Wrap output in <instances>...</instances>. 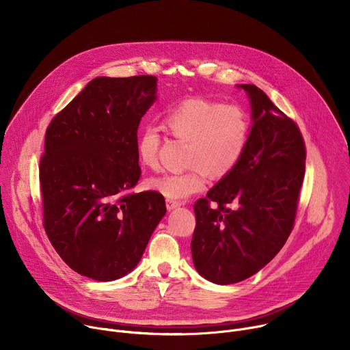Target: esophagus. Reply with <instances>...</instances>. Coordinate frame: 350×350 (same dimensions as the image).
I'll use <instances>...</instances> for the list:
<instances>
[{"instance_id":"34e87169","label":"esophagus","mask_w":350,"mask_h":350,"mask_svg":"<svg viewBox=\"0 0 350 350\" xmlns=\"http://www.w3.org/2000/svg\"><path fill=\"white\" fill-rule=\"evenodd\" d=\"M178 206H180V202L172 201V199H166V208H167V211H173V209H176Z\"/></svg>"}]
</instances>
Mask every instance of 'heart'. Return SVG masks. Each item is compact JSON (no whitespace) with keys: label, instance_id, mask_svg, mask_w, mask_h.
I'll use <instances>...</instances> for the list:
<instances>
[{"label":"heart","instance_id":"b5f03b06","mask_svg":"<svg viewBox=\"0 0 350 350\" xmlns=\"http://www.w3.org/2000/svg\"><path fill=\"white\" fill-rule=\"evenodd\" d=\"M163 127L169 135L185 141V165L181 172L148 180V185L170 199H184L201 191L206 173L220 178L239 163L251 133L246 111L237 104H221L205 96H189L167 109ZM161 129L146 124L137 137L139 161L151 169L159 166Z\"/></svg>","mask_w":350,"mask_h":350}]
</instances>
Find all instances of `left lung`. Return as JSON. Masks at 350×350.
<instances>
[{
	"instance_id": "8db88e82",
	"label": "left lung",
	"mask_w": 350,
	"mask_h": 350,
	"mask_svg": "<svg viewBox=\"0 0 350 350\" xmlns=\"http://www.w3.org/2000/svg\"><path fill=\"white\" fill-rule=\"evenodd\" d=\"M254 126L237 167L193 205L191 252L204 278L221 285L265 267L293 230L305 178L306 145L297 124L254 84Z\"/></svg>"
}]
</instances>
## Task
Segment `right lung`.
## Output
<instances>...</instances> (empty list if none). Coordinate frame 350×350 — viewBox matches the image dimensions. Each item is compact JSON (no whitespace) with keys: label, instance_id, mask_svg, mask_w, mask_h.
<instances>
[{"label":"right lung","instance_id":"obj_1","mask_svg":"<svg viewBox=\"0 0 350 350\" xmlns=\"http://www.w3.org/2000/svg\"><path fill=\"white\" fill-rule=\"evenodd\" d=\"M157 80L96 77L45 131L42 226L62 260L95 281L130 273L166 213L161 192L133 191L141 176L137 130Z\"/></svg>","mask_w":350,"mask_h":350}]
</instances>
